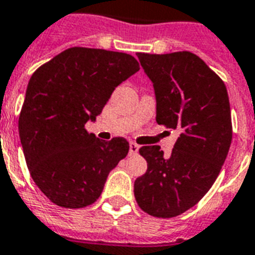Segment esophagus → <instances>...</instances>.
Returning a JSON list of instances; mask_svg holds the SVG:
<instances>
[{
	"instance_id": "esophagus-1",
	"label": "esophagus",
	"mask_w": 255,
	"mask_h": 255,
	"mask_svg": "<svg viewBox=\"0 0 255 255\" xmlns=\"http://www.w3.org/2000/svg\"><path fill=\"white\" fill-rule=\"evenodd\" d=\"M137 152H139V145L133 143V141H131L129 143V155H136Z\"/></svg>"
}]
</instances>
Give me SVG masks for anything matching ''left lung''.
I'll use <instances>...</instances> for the list:
<instances>
[{
	"label": "left lung",
	"mask_w": 255,
	"mask_h": 255,
	"mask_svg": "<svg viewBox=\"0 0 255 255\" xmlns=\"http://www.w3.org/2000/svg\"><path fill=\"white\" fill-rule=\"evenodd\" d=\"M137 58L155 88L156 122L180 135L169 156L159 145L140 148L148 168L136 178L135 198L153 217H176L208 193L225 163L233 136L228 90L190 51Z\"/></svg>",
	"instance_id": "1"
}]
</instances>
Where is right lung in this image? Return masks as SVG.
<instances>
[{
    "instance_id": "right-lung-1",
    "label": "right lung",
    "mask_w": 255,
    "mask_h": 255,
    "mask_svg": "<svg viewBox=\"0 0 255 255\" xmlns=\"http://www.w3.org/2000/svg\"><path fill=\"white\" fill-rule=\"evenodd\" d=\"M139 70L129 54L70 47L31 75L18 119L19 139L35 185L55 205L94 204L108 173L127 156L124 137L100 140L86 123Z\"/></svg>"
}]
</instances>
